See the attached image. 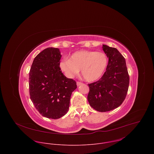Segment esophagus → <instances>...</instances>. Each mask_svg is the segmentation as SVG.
<instances>
[{
  "label": "esophagus",
  "mask_w": 154,
  "mask_h": 154,
  "mask_svg": "<svg viewBox=\"0 0 154 154\" xmlns=\"http://www.w3.org/2000/svg\"><path fill=\"white\" fill-rule=\"evenodd\" d=\"M83 83H82V82H77V86H80V85H82Z\"/></svg>",
  "instance_id": "34e87169"
}]
</instances>
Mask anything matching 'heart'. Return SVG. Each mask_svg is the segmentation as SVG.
<instances>
[{
  "label": "heart",
  "mask_w": 154,
  "mask_h": 154,
  "mask_svg": "<svg viewBox=\"0 0 154 154\" xmlns=\"http://www.w3.org/2000/svg\"><path fill=\"white\" fill-rule=\"evenodd\" d=\"M107 64L108 59L105 54L83 50L74 53L70 59H63L60 67L68 77L76 76L81 69L84 79L91 82L102 76Z\"/></svg>",
  "instance_id": "heart-1"
}]
</instances>
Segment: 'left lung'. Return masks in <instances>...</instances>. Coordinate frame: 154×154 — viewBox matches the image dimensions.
<instances>
[{"mask_svg":"<svg viewBox=\"0 0 154 154\" xmlns=\"http://www.w3.org/2000/svg\"><path fill=\"white\" fill-rule=\"evenodd\" d=\"M102 49L108 63L102 77L88 84V100L92 108L100 112L111 111L124 100L129 85V75L125 60L114 48L103 45Z\"/></svg>","mask_w":154,"mask_h":154,"instance_id":"left-lung-1","label":"left lung"}]
</instances>
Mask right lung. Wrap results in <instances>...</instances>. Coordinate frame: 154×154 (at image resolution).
<instances>
[{
  "label": "right lung",
  "mask_w": 154,
  "mask_h": 154,
  "mask_svg": "<svg viewBox=\"0 0 154 154\" xmlns=\"http://www.w3.org/2000/svg\"><path fill=\"white\" fill-rule=\"evenodd\" d=\"M61 58L59 49H45L34 58L29 72L30 99L42 116L54 119L67 113L77 88L75 81L61 72Z\"/></svg>",
  "instance_id": "1"
}]
</instances>
